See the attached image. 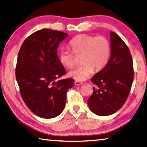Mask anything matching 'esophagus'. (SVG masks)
<instances>
[{"instance_id": "1", "label": "esophagus", "mask_w": 147, "mask_h": 147, "mask_svg": "<svg viewBox=\"0 0 147 147\" xmlns=\"http://www.w3.org/2000/svg\"><path fill=\"white\" fill-rule=\"evenodd\" d=\"M74 84H75L76 86H79V85L82 84V82H79V81H75V82H74Z\"/></svg>"}]
</instances>
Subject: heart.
<instances>
[{"label": "heart", "instance_id": "heart-1", "mask_svg": "<svg viewBox=\"0 0 147 147\" xmlns=\"http://www.w3.org/2000/svg\"><path fill=\"white\" fill-rule=\"evenodd\" d=\"M73 52L64 47L60 49L59 59L63 66L72 68L75 65V55H81V66L68 73L76 81L86 80L94 69L98 72L108 64L111 53V45L106 37L81 34L72 39L69 42Z\"/></svg>", "mask_w": 147, "mask_h": 147}]
</instances>
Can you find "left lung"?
<instances>
[{
	"label": "left lung",
	"instance_id": "1",
	"mask_svg": "<svg viewBox=\"0 0 147 147\" xmlns=\"http://www.w3.org/2000/svg\"><path fill=\"white\" fill-rule=\"evenodd\" d=\"M110 58L106 66L92 78L96 87L88 100L89 109L100 116L113 114L123 106L134 76L129 49L113 32H110Z\"/></svg>",
	"mask_w": 147,
	"mask_h": 147
}]
</instances>
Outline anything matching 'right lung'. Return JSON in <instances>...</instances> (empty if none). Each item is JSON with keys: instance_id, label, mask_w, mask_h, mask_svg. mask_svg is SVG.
Instances as JSON below:
<instances>
[{"instance_id": "right-lung-1", "label": "right lung", "mask_w": 147, "mask_h": 147, "mask_svg": "<svg viewBox=\"0 0 147 147\" xmlns=\"http://www.w3.org/2000/svg\"><path fill=\"white\" fill-rule=\"evenodd\" d=\"M69 34L57 30H38L25 39L18 55L16 78L20 94L35 115L55 117L64 109L73 78L59 80L66 73L57 55L60 43Z\"/></svg>"}]
</instances>
